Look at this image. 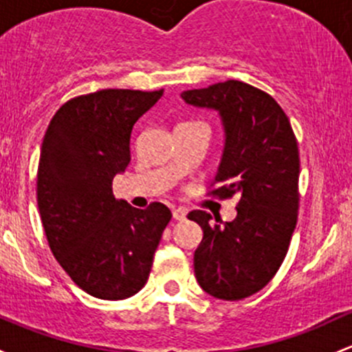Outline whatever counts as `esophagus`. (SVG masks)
<instances>
[{"mask_svg":"<svg viewBox=\"0 0 352 352\" xmlns=\"http://www.w3.org/2000/svg\"><path fill=\"white\" fill-rule=\"evenodd\" d=\"M172 216L175 221H186L187 210L184 209V207H175V209L172 210Z\"/></svg>","mask_w":352,"mask_h":352,"instance_id":"esophagus-1","label":"esophagus"}]
</instances>
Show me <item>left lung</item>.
Masks as SVG:
<instances>
[{
  "label": "left lung",
  "instance_id": "1",
  "mask_svg": "<svg viewBox=\"0 0 352 352\" xmlns=\"http://www.w3.org/2000/svg\"><path fill=\"white\" fill-rule=\"evenodd\" d=\"M195 108L219 113L224 150L214 195H236L234 221L210 224L206 210L188 219L204 231L194 253V273L202 290L221 300L256 294L278 272L297 226L298 146L287 114L270 94L241 80L184 91Z\"/></svg>",
  "mask_w": 352,
  "mask_h": 352
}]
</instances>
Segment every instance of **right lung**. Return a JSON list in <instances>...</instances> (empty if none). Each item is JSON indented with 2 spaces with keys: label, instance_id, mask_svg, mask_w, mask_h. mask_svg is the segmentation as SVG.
Returning <instances> with one entry per match:
<instances>
[{
  "label": "right lung",
  "instance_id": "1",
  "mask_svg": "<svg viewBox=\"0 0 352 352\" xmlns=\"http://www.w3.org/2000/svg\"><path fill=\"white\" fill-rule=\"evenodd\" d=\"M164 94L102 89L65 102L52 118L36 173V202L55 260L84 292L123 300L146 283L172 212L135 209L113 195L131 155L136 121Z\"/></svg>",
  "mask_w": 352,
  "mask_h": 352
}]
</instances>
